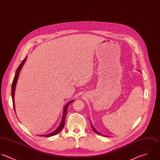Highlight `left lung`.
<instances>
[{
	"instance_id": "obj_1",
	"label": "left lung",
	"mask_w": 160,
	"mask_h": 160,
	"mask_svg": "<svg viewBox=\"0 0 160 160\" xmlns=\"http://www.w3.org/2000/svg\"><path fill=\"white\" fill-rule=\"evenodd\" d=\"M91 126H92V128L93 130V131H94V132H95L97 134H98V135H100V133H99L98 132H97V131H96V130H95V129L94 128V127L92 126V124H91Z\"/></svg>"
}]
</instances>
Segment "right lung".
<instances>
[{"mask_svg":"<svg viewBox=\"0 0 160 160\" xmlns=\"http://www.w3.org/2000/svg\"><path fill=\"white\" fill-rule=\"evenodd\" d=\"M27 57H25V58L20 63V65L18 66V67L17 68V70H16V72H15V77H14V78H13V82H12V92H11V94H12V102H13V109H14V111L15 112V103H14V94H15V87H16V84H17V80H18V76H19V73L20 72V70L22 68L26 60H27ZM73 102V100H71L70 102H68L66 105L64 107V108L63 110V116H62V121H61V123L60 124V125L58 126V127L52 133H50L48 134H46V135H40L41 137H52V136H54L55 135H57V133H58L65 126V117H66V115L67 113V108L69 106V105L70 103H72V102ZM40 136V135H38Z\"/></svg>","mask_w":160,"mask_h":160,"instance_id":"right-lung-1","label":"right lung"}]
</instances>
